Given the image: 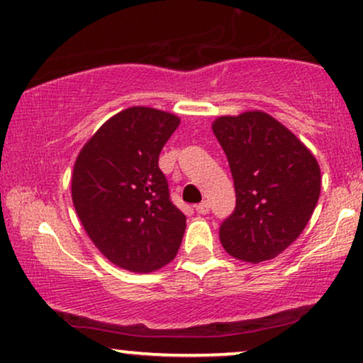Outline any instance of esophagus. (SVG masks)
Segmentation results:
<instances>
[{"label": "esophagus", "instance_id": "34e87169", "mask_svg": "<svg viewBox=\"0 0 363 363\" xmlns=\"http://www.w3.org/2000/svg\"><path fill=\"white\" fill-rule=\"evenodd\" d=\"M195 210H196V213H200V215H206L210 211V205H208V201H201V203H199L195 206Z\"/></svg>", "mask_w": 363, "mask_h": 363}]
</instances>
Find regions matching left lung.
<instances>
[{
    "label": "left lung",
    "instance_id": "left-lung-1",
    "mask_svg": "<svg viewBox=\"0 0 363 363\" xmlns=\"http://www.w3.org/2000/svg\"><path fill=\"white\" fill-rule=\"evenodd\" d=\"M211 130L232 172L237 206L220 227L228 255L272 260L290 247L317 206L322 186L313 153L265 111L218 116Z\"/></svg>",
    "mask_w": 363,
    "mask_h": 363
}]
</instances>
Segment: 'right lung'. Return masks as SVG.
<instances>
[{"label":"right lung","mask_w":363,"mask_h":363,"mask_svg":"<svg viewBox=\"0 0 363 363\" xmlns=\"http://www.w3.org/2000/svg\"><path fill=\"white\" fill-rule=\"evenodd\" d=\"M180 118L148 106L113 115L79 150L72 199L84 232L113 265L150 274L177 257L186 216L172 203L158 157Z\"/></svg>","instance_id":"obj_1"}]
</instances>
